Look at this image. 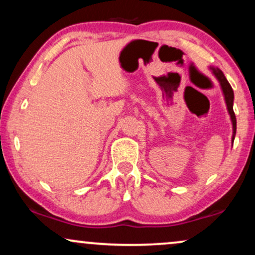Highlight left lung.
Segmentation results:
<instances>
[{
  "instance_id": "left-lung-1",
  "label": "left lung",
  "mask_w": 255,
  "mask_h": 255,
  "mask_svg": "<svg viewBox=\"0 0 255 255\" xmlns=\"http://www.w3.org/2000/svg\"><path fill=\"white\" fill-rule=\"evenodd\" d=\"M212 72L213 74H215V77L218 79L219 84H221L222 86V90H223V93H224V97H225V103H227V107H228V111H229L230 114V119H231V122H233V140L234 137H235V134H236V118H235V113H234V109H233V104H234V91L231 89L230 84L228 83L227 78L224 77L223 72L221 71V69H215L212 68Z\"/></svg>"
}]
</instances>
